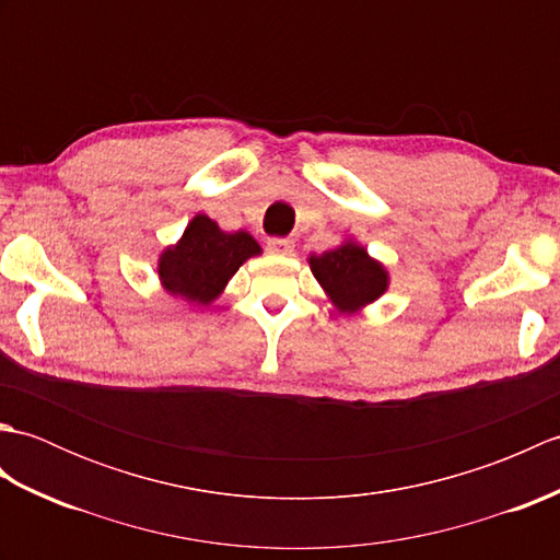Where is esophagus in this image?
Returning <instances> with one entry per match:
<instances>
[{
	"label": "esophagus",
	"mask_w": 560,
	"mask_h": 560,
	"mask_svg": "<svg viewBox=\"0 0 560 560\" xmlns=\"http://www.w3.org/2000/svg\"><path fill=\"white\" fill-rule=\"evenodd\" d=\"M267 247H269L271 255H279V257H291L293 255V241H289V237H271Z\"/></svg>",
	"instance_id": "34e87169"
}]
</instances>
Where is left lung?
<instances>
[{
    "mask_svg": "<svg viewBox=\"0 0 560 560\" xmlns=\"http://www.w3.org/2000/svg\"><path fill=\"white\" fill-rule=\"evenodd\" d=\"M313 277L323 287L327 301L343 315L361 313L383 299L389 289V271L383 261L371 257L368 247L347 235L323 255L307 257Z\"/></svg>",
    "mask_w": 560,
    "mask_h": 560,
    "instance_id": "obj_1",
    "label": "left lung"
}]
</instances>
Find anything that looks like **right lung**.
<instances>
[{"label":"right lung","instance_id":"1","mask_svg":"<svg viewBox=\"0 0 560 560\" xmlns=\"http://www.w3.org/2000/svg\"><path fill=\"white\" fill-rule=\"evenodd\" d=\"M261 247L247 231L225 233L207 213H195L177 243L165 245L156 261L161 289L177 301L209 307L233 273Z\"/></svg>","mask_w":560,"mask_h":560}]
</instances>
